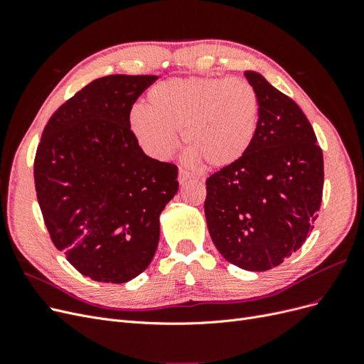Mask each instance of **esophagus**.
<instances>
[{"label": "esophagus", "instance_id": "34e87169", "mask_svg": "<svg viewBox=\"0 0 364 364\" xmlns=\"http://www.w3.org/2000/svg\"><path fill=\"white\" fill-rule=\"evenodd\" d=\"M188 179H194V176L191 173L186 171V170H183V168H179V178H178L179 183L183 185Z\"/></svg>", "mask_w": 364, "mask_h": 364}]
</instances>
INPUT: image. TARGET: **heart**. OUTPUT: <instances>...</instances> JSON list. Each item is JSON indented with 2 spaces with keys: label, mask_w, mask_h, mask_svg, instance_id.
Wrapping results in <instances>:
<instances>
[{
  "label": "heart",
  "mask_w": 364,
  "mask_h": 364,
  "mask_svg": "<svg viewBox=\"0 0 364 364\" xmlns=\"http://www.w3.org/2000/svg\"><path fill=\"white\" fill-rule=\"evenodd\" d=\"M149 107L134 106L129 124L141 147L156 159H168L181 132L186 161L229 167L243 158L258 130L259 103L253 86L232 77H191L156 83Z\"/></svg>",
  "instance_id": "obj_1"
}]
</instances>
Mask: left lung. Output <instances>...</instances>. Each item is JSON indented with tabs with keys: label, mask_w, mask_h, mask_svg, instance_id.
Listing matches in <instances>:
<instances>
[{
	"label": "left lung",
	"mask_w": 364,
	"mask_h": 364,
	"mask_svg": "<svg viewBox=\"0 0 364 364\" xmlns=\"http://www.w3.org/2000/svg\"><path fill=\"white\" fill-rule=\"evenodd\" d=\"M259 103L255 141L238 162L206 179L205 217L217 250L264 272L311 232L322 202L323 155L310 121L257 71H245Z\"/></svg>",
	"instance_id": "8db88e82"
}]
</instances>
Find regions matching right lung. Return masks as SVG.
Instances as JSON below:
<instances>
[{
	"mask_svg": "<svg viewBox=\"0 0 364 364\" xmlns=\"http://www.w3.org/2000/svg\"><path fill=\"white\" fill-rule=\"evenodd\" d=\"M158 75H106L63 103L42 132L36 196L51 241L97 282L124 284L151 262L178 167L147 156L130 130L136 98Z\"/></svg>",
	"mask_w": 364,
	"mask_h": 364,
	"instance_id": "obj_1",
	"label": "right lung"
}]
</instances>
